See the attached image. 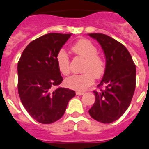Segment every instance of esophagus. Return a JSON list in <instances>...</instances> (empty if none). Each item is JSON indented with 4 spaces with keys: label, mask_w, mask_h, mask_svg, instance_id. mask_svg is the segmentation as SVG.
<instances>
[{
    "label": "esophagus",
    "mask_w": 149,
    "mask_h": 149,
    "mask_svg": "<svg viewBox=\"0 0 149 149\" xmlns=\"http://www.w3.org/2000/svg\"><path fill=\"white\" fill-rule=\"evenodd\" d=\"M76 94L78 95H83V94H84V93H83V92H81V91H77L76 92Z\"/></svg>",
    "instance_id": "1"
}]
</instances>
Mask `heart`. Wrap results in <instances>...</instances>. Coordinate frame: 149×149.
I'll list each match as a JSON object with an SVG mask.
<instances>
[{"instance_id": "obj_1", "label": "heart", "mask_w": 149, "mask_h": 149, "mask_svg": "<svg viewBox=\"0 0 149 149\" xmlns=\"http://www.w3.org/2000/svg\"><path fill=\"white\" fill-rule=\"evenodd\" d=\"M71 49L85 61L81 69L83 73L68 77L65 83L69 88L83 91L94 83L95 79H100L103 76L106 72V62L102 56L97 54V47L89 40H79L71 47ZM56 61L61 74L68 76L70 73V60L65 50L58 51Z\"/></svg>"}]
</instances>
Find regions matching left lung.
<instances>
[{
    "label": "left lung",
    "instance_id": "left-lung-1",
    "mask_svg": "<svg viewBox=\"0 0 149 149\" xmlns=\"http://www.w3.org/2000/svg\"><path fill=\"white\" fill-rule=\"evenodd\" d=\"M100 43L106 56V72L94 90L95 101L89 110L90 116L102 123L120 118L131 103L135 89L136 67L125 47L102 33H89ZM105 86L102 90L101 88Z\"/></svg>",
    "mask_w": 149,
    "mask_h": 149
}]
</instances>
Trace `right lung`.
Here are the masks:
<instances>
[{
    "mask_svg": "<svg viewBox=\"0 0 149 149\" xmlns=\"http://www.w3.org/2000/svg\"><path fill=\"white\" fill-rule=\"evenodd\" d=\"M71 34L50 33L29 43L17 64L18 93L31 116L43 124L60 119L74 90L58 87L63 80L56 56Z\"/></svg>",
    "mask_w": 149,
    "mask_h": 149,
    "instance_id": "obj_1",
    "label": "right lung"
}]
</instances>
